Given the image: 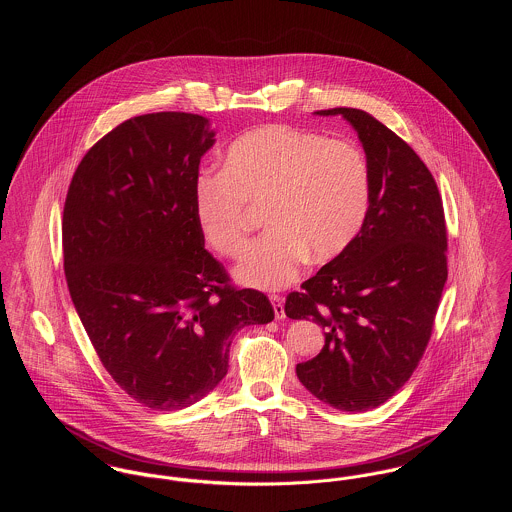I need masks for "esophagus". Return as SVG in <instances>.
<instances>
[{
  "instance_id": "1",
  "label": "esophagus",
  "mask_w": 512,
  "mask_h": 512,
  "mask_svg": "<svg viewBox=\"0 0 512 512\" xmlns=\"http://www.w3.org/2000/svg\"><path fill=\"white\" fill-rule=\"evenodd\" d=\"M272 307H274V315L276 319H284L286 317V309H284V299L280 295H270Z\"/></svg>"
}]
</instances>
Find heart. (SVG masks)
<instances>
[{"label":"heart","mask_w":512,"mask_h":512,"mask_svg":"<svg viewBox=\"0 0 512 512\" xmlns=\"http://www.w3.org/2000/svg\"><path fill=\"white\" fill-rule=\"evenodd\" d=\"M266 205L270 228L252 244L234 276L258 290H280L303 262L325 264L359 236L370 207L365 153L345 140L270 124L236 138L224 169L203 171L193 185L195 219L224 256L248 244L250 209Z\"/></svg>","instance_id":"heart-1"}]
</instances>
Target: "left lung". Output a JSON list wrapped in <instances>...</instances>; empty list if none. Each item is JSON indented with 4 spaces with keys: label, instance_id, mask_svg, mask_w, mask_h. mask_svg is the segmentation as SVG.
I'll use <instances>...</instances> for the list:
<instances>
[{
    "label": "left lung",
    "instance_id": "8db88e82",
    "mask_svg": "<svg viewBox=\"0 0 512 512\" xmlns=\"http://www.w3.org/2000/svg\"><path fill=\"white\" fill-rule=\"evenodd\" d=\"M357 132L370 169V207L355 242L286 299L290 319L325 331L299 382L343 412L392 398L420 363L447 280V234L438 185L392 130L365 110L331 108Z\"/></svg>",
    "mask_w": 512,
    "mask_h": 512
}]
</instances>
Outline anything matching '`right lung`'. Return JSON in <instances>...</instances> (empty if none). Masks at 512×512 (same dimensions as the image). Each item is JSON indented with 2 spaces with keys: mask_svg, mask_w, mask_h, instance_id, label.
<instances>
[{
  "mask_svg": "<svg viewBox=\"0 0 512 512\" xmlns=\"http://www.w3.org/2000/svg\"><path fill=\"white\" fill-rule=\"evenodd\" d=\"M213 144L203 116H136L88 149L65 201L74 309L116 384L151 410L205 398L234 333L274 319L268 297L234 290L205 250L193 185Z\"/></svg>",
  "mask_w": 512,
  "mask_h": 512,
  "instance_id": "right-lung-1",
  "label": "right lung"
}]
</instances>
